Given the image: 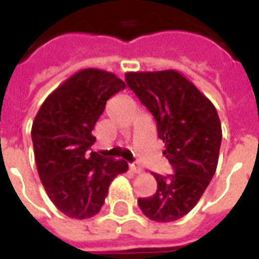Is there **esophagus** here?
<instances>
[{
    "label": "esophagus",
    "instance_id": "esophagus-1",
    "mask_svg": "<svg viewBox=\"0 0 259 259\" xmlns=\"http://www.w3.org/2000/svg\"><path fill=\"white\" fill-rule=\"evenodd\" d=\"M130 170L133 173H141L142 166L140 164H130Z\"/></svg>",
    "mask_w": 259,
    "mask_h": 259
}]
</instances>
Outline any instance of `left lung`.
<instances>
[{
	"label": "left lung",
	"instance_id": "1",
	"mask_svg": "<svg viewBox=\"0 0 259 259\" xmlns=\"http://www.w3.org/2000/svg\"><path fill=\"white\" fill-rule=\"evenodd\" d=\"M125 82L153 114L164 154L175 175L152 173L157 191L138 199L150 221L180 219L197 204L215 175L222 142V125L212 102L176 70L126 72Z\"/></svg>",
	"mask_w": 259,
	"mask_h": 259
}]
</instances>
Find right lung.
<instances>
[{"label": "right lung", "instance_id": "right-lung-1", "mask_svg": "<svg viewBox=\"0 0 259 259\" xmlns=\"http://www.w3.org/2000/svg\"><path fill=\"white\" fill-rule=\"evenodd\" d=\"M126 87L113 72L84 68L47 97L34 117L32 141L37 172L56 208L72 219L101 211L111 181L127 172L123 160L91 152V132L110 97Z\"/></svg>", "mask_w": 259, "mask_h": 259}]
</instances>
